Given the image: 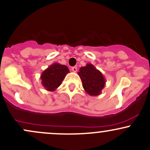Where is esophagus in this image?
<instances>
[{"label":"esophagus","instance_id":"34e87169","mask_svg":"<svg viewBox=\"0 0 150 150\" xmlns=\"http://www.w3.org/2000/svg\"><path fill=\"white\" fill-rule=\"evenodd\" d=\"M77 70H78V68L76 67H72V71L74 72H76Z\"/></svg>","mask_w":150,"mask_h":150}]
</instances>
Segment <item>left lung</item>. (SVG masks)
Returning a JSON list of instances; mask_svg holds the SVG:
<instances>
[{
    "label": "left lung",
    "mask_w": 150,
    "mask_h": 150,
    "mask_svg": "<svg viewBox=\"0 0 150 150\" xmlns=\"http://www.w3.org/2000/svg\"><path fill=\"white\" fill-rule=\"evenodd\" d=\"M83 83V87L88 95L99 96L105 86V80L100 70L93 64L88 63L85 67H81L78 72Z\"/></svg>",
    "instance_id": "1"
}]
</instances>
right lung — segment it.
I'll list each match as a JSON object with an SVG mask.
<instances>
[{"label":"right lung","mask_w":150,"mask_h":150,"mask_svg":"<svg viewBox=\"0 0 150 150\" xmlns=\"http://www.w3.org/2000/svg\"><path fill=\"white\" fill-rule=\"evenodd\" d=\"M70 72L64 64L54 62L42 72L40 78L43 87L48 91H54L62 83L66 75Z\"/></svg>","instance_id":"1"}]
</instances>
